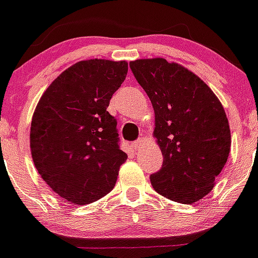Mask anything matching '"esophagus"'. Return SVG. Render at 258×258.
Segmentation results:
<instances>
[{
	"mask_svg": "<svg viewBox=\"0 0 258 258\" xmlns=\"http://www.w3.org/2000/svg\"><path fill=\"white\" fill-rule=\"evenodd\" d=\"M144 144H146V139H144V138H140L139 140H136L135 143H134V148H135V150H140V148L144 147Z\"/></svg>",
	"mask_w": 258,
	"mask_h": 258,
	"instance_id": "34e87169",
	"label": "esophagus"
}]
</instances>
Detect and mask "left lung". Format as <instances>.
<instances>
[{
  "instance_id": "8db88e82",
  "label": "left lung",
  "mask_w": 258,
  "mask_h": 258,
  "mask_svg": "<svg viewBox=\"0 0 258 258\" xmlns=\"http://www.w3.org/2000/svg\"><path fill=\"white\" fill-rule=\"evenodd\" d=\"M155 111L154 138L163 154L151 175L159 195L181 204L202 200L215 187L231 151L223 104L198 75L176 62L148 58L130 62Z\"/></svg>"
}]
</instances>
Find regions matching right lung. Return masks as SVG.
<instances>
[{
	"label": "right lung",
	"mask_w": 258,
	"mask_h": 258,
	"mask_svg": "<svg viewBox=\"0 0 258 258\" xmlns=\"http://www.w3.org/2000/svg\"><path fill=\"white\" fill-rule=\"evenodd\" d=\"M128 71L125 60L77 62L51 82L34 110L30 151L35 168L56 195L75 205L114 188L127 154L107 107Z\"/></svg>",
	"instance_id": "1"
}]
</instances>
